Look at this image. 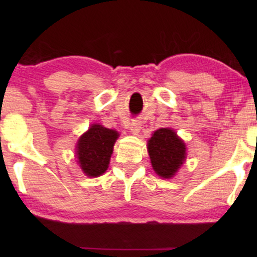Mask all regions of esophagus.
Returning <instances> with one entry per match:
<instances>
[{
  "instance_id": "34e87169",
  "label": "esophagus",
  "mask_w": 257,
  "mask_h": 257,
  "mask_svg": "<svg viewBox=\"0 0 257 257\" xmlns=\"http://www.w3.org/2000/svg\"><path fill=\"white\" fill-rule=\"evenodd\" d=\"M140 128H142V122L139 120H135L133 122H131V125H130V130H131L133 135H138Z\"/></svg>"
}]
</instances>
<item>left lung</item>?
<instances>
[{
    "label": "left lung",
    "mask_w": 257,
    "mask_h": 257,
    "mask_svg": "<svg viewBox=\"0 0 257 257\" xmlns=\"http://www.w3.org/2000/svg\"><path fill=\"white\" fill-rule=\"evenodd\" d=\"M149 154L153 170L161 178L175 174L186 158L185 143L172 128H159L149 140Z\"/></svg>",
    "instance_id": "left-lung-1"
}]
</instances>
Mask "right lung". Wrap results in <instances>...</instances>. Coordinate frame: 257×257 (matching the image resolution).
<instances>
[{
	"label": "right lung",
	"instance_id": "obj_1",
	"mask_svg": "<svg viewBox=\"0 0 257 257\" xmlns=\"http://www.w3.org/2000/svg\"><path fill=\"white\" fill-rule=\"evenodd\" d=\"M118 132L94 124L77 144V159L87 177H99L107 170Z\"/></svg>",
	"mask_w": 257,
	"mask_h": 257
}]
</instances>
